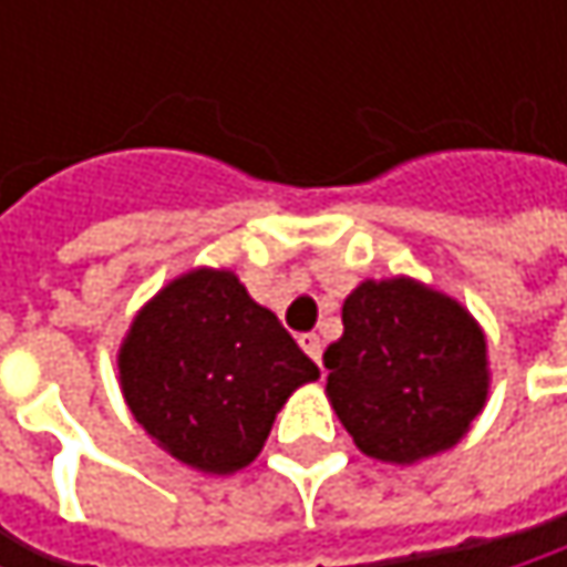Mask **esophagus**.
<instances>
[{
  "instance_id": "obj_1",
  "label": "esophagus",
  "mask_w": 567,
  "mask_h": 567,
  "mask_svg": "<svg viewBox=\"0 0 567 567\" xmlns=\"http://www.w3.org/2000/svg\"><path fill=\"white\" fill-rule=\"evenodd\" d=\"M298 344H301V351H305L315 364H321V338H318L315 331H305V334L298 338Z\"/></svg>"
}]
</instances>
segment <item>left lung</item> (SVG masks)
<instances>
[{
	"mask_svg": "<svg viewBox=\"0 0 567 567\" xmlns=\"http://www.w3.org/2000/svg\"><path fill=\"white\" fill-rule=\"evenodd\" d=\"M328 344V400L358 450L410 466L463 440L489 394L486 334L450 295L413 279H368Z\"/></svg>",
	"mask_w": 567,
	"mask_h": 567,
	"instance_id": "8db88e82",
	"label": "left lung"
}]
</instances>
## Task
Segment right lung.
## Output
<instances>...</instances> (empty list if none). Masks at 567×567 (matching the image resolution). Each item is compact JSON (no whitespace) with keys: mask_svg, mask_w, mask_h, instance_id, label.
Instances as JSON below:
<instances>
[{"mask_svg":"<svg viewBox=\"0 0 567 567\" xmlns=\"http://www.w3.org/2000/svg\"><path fill=\"white\" fill-rule=\"evenodd\" d=\"M134 420L199 473L249 466L315 361L229 269H193L131 321L117 354Z\"/></svg>","mask_w":567,"mask_h":567,"instance_id":"1","label":"right lung"}]
</instances>
